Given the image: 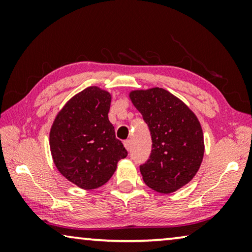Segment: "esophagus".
Masks as SVG:
<instances>
[{"label":"esophagus","instance_id":"esophagus-1","mask_svg":"<svg viewBox=\"0 0 252 252\" xmlns=\"http://www.w3.org/2000/svg\"><path fill=\"white\" fill-rule=\"evenodd\" d=\"M123 143H125V147H126V150L129 151L130 148H131V141H130V140H126V141L123 142Z\"/></svg>","mask_w":252,"mask_h":252}]
</instances>
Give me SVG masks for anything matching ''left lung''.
Wrapping results in <instances>:
<instances>
[{
	"label": "left lung",
	"instance_id": "8db88e82",
	"mask_svg": "<svg viewBox=\"0 0 252 252\" xmlns=\"http://www.w3.org/2000/svg\"><path fill=\"white\" fill-rule=\"evenodd\" d=\"M130 97L148 125L152 140L149 159L140 164L144 183L171 193L191 181L202 162L203 133L197 117L167 90L133 91Z\"/></svg>",
	"mask_w": 252,
	"mask_h": 252
}]
</instances>
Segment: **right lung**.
<instances>
[{
	"label": "right lung",
	"instance_id": "obj_1",
	"mask_svg": "<svg viewBox=\"0 0 252 252\" xmlns=\"http://www.w3.org/2000/svg\"><path fill=\"white\" fill-rule=\"evenodd\" d=\"M111 95L96 87L72 97L50 132L53 161L61 174L82 189L103 186L127 156L109 121Z\"/></svg>",
	"mask_w": 252,
	"mask_h": 252
}]
</instances>
